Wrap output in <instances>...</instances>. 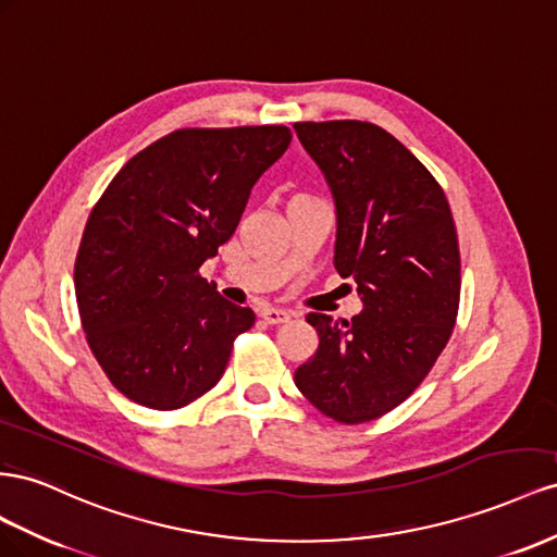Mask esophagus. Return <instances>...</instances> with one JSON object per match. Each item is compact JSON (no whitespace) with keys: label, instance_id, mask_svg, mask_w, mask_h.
<instances>
[{"label":"esophagus","instance_id":"esophagus-1","mask_svg":"<svg viewBox=\"0 0 557 557\" xmlns=\"http://www.w3.org/2000/svg\"><path fill=\"white\" fill-rule=\"evenodd\" d=\"M261 317L268 324H284L289 322V312L287 310H280V308H263Z\"/></svg>","mask_w":557,"mask_h":557}]
</instances>
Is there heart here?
Returning a JSON list of instances; mask_svg holds the SVG:
<instances>
[{"label":"heart","instance_id":"heart-1","mask_svg":"<svg viewBox=\"0 0 557 557\" xmlns=\"http://www.w3.org/2000/svg\"><path fill=\"white\" fill-rule=\"evenodd\" d=\"M296 198H308V196H296ZM296 198H294V200H296Z\"/></svg>","mask_w":557,"mask_h":557}]
</instances>
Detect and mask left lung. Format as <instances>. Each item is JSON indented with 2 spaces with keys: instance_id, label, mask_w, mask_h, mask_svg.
<instances>
[{
  "instance_id": "obj_1",
  "label": "left lung",
  "mask_w": 557,
  "mask_h": 557,
  "mask_svg": "<svg viewBox=\"0 0 557 557\" xmlns=\"http://www.w3.org/2000/svg\"><path fill=\"white\" fill-rule=\"evenodd\" d=\"M336 202L333 265L352 277V322L310 312L320 347L296 387L324 416L369 422L404 404L448 345L459 308L450 205L416 156L367 121L294 123Z\"/></svg>"
}]
</instances>
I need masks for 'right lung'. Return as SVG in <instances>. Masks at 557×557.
<instances>
[{
	"mask_svg": "<svg viewBox=\"0 0 557 557\" xmlns=\"http://www.w3.org/2000/svg\"><path fill=\"white\" fill-rule=\"evenodd\" d=\"M289 141L287 125L174 131L95 202L74 263L76 306L95 359L131 401L184 408L224 375L253 312L198 270L231 240L251 186Z\"/></svg>",
	"mask_w": 557,
	"mask_h": 557,
	"instance_id": "1",
	"label": "right lung"
}]
</instances>
